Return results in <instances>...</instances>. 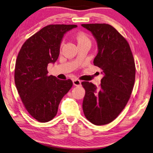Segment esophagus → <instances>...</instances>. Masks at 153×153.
Wrapping results in <instances>:
<instances>
[{
	"label": "esophagus",
	"mask_w": 153,
	"mask_h": 153,
	"mask_svg": "<svg viewBox=\"0 0 153 153\" xmlns=\"http://www.w3.org/2000/svg\"><path fill=\"white\" fill-rule=\"evenodd\" d=\"M72 82H73V84L75 86H80L81 85V81L78 79H74Z\"/></svg>",
	"instance_id": "1"
}]
</instances>
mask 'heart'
Masks as SVG:
<instances>
[{
  "mask_svg": "<svg viewBox=\"0 0 153 153\" xmlns=\"http://www.w3.org/2000/svg\"><path fill=\"white\" fill-rule=\"evenodd\" d=\"M76 40L77 42H78V45L85 44V43L90 44V41L89 38L87 37V36L85 34L82 33V32H80V33H79L76 35Z\"/></svg>",
  "mask_w": 153,
  "mask_h": 153,
  "instance_id": "heart-1",
  "label": "heart"
}]
</instances>
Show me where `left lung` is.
<instances>
[{"instance_id": "8db88e82", "label": "left lung", "mask_w": 153, "mask_h": 153, "mask_svg": "<svg viewBox=\"0 0 153 153\" xmlns=\"http://www.w3.org/2000/svg\"><path fill=\"white\" fill-rule=\"evenodd\" d=\"M81 26L96 39L97 53L94 64L104 75L99 87L82 82L85 89L82 110L91 123L102 126L116 119L126 106L133 90L136 66L129 45L114 27L106 24Z\"/></svg>"}]
</instances>
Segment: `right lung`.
I'll list each match as a JSON object with an SVG mask.
<instances>
[{
	"instance_id": "obj_1",
	"label": "right lung",
	"mask_w": 153,
	"mask_h": 153,
	"mask_svg": "<svg viewBox=\"0 0 153 153\" xmlns=\"http://www.w3.org/2000/svg\"><path fill=\"white\" fill-rule=\"evenodd\" d=\"M76 25H49L32 35L22 45L15 68V83L30 114L41 123L57 114L62 97L72 86L71 79L48 76L47 66L58 58L61 42Z\"/></svg>"
}]
</instances>
